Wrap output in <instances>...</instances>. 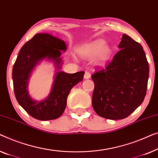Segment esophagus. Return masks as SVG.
<instances>
[{
	"instance_id": "34e87169",
	"label": "esophagus",
	"mask_w": 158,
	"mask_h": 158,
	"mask_svg": "<svg viewBox=\"0 0 158 158\" xmlns=\"http://www.w3.org/2000/svg\"><path fill=\"white\" fill-rule=\"evenodd\" d=\"M90 77H91L90 73L88 72H85V74H84V79H88L90 78Z\"/></svg>"
}]
</instances>
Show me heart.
Masks as SVG:
<instances>
[{
    "mask_svg": "<svg viewBox=\"0 0 158 158\" xmlns=\"http://www.w3.org/2000/svg\"><path fill=\"white\" fill-rule=\"evenodd\" d=\"M79 56L84 59H94L95 63L103 65L108 61L112 54V49L103 39H99L81 46L77 50Z\"/></svg>",
    "mask_w": 158,
    "mask_h": 158,
    "instance_id": "1",
    "label": "heart"
}]
</instances>
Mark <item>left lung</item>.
I'll list each match as a JSON object with an SVG mask.
<instances>
[{"label": "left lung", "instance_id": "left-lung-1", "mask_svg": "<svg viewBox=\"0 0 158 158\" xmlns=\"http://www.w3.org/2000/svg\"><path fill=\"white\" fill-rule=\"evenodd\" d=\"M118 47L112 61L92 75L93 108L108 119L132 114L143 103L148 87L149 65L143 46L123 34Z\"/></svg>", "mask_w": 158, "mask_h": 158}]
</instances>
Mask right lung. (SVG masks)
<instances>
[{
    "label": "right lung",
    "instance_id": "add662e5",
    "mask_svg": "<svg viewBox=\"0 0 158 158\" xmlns=\"http://www.w3.org/2000/svg\"><path fill=\"white\" fill-rule=\"evenodd\" d=\"M66 50L65 42L49 34H35L20 50L12 72L15 96L20 105L35 119L46 121L61 117L71 89L83 79L84 72L68 74L60 71L63 64L61 52ZM44 59L52 61L57 69L50 94L45 100L37 101L28 94L27 84L32 70Z\"/></svg>",
    "mask_w": 158,
    "mask_h": 158
}]
</instances>
